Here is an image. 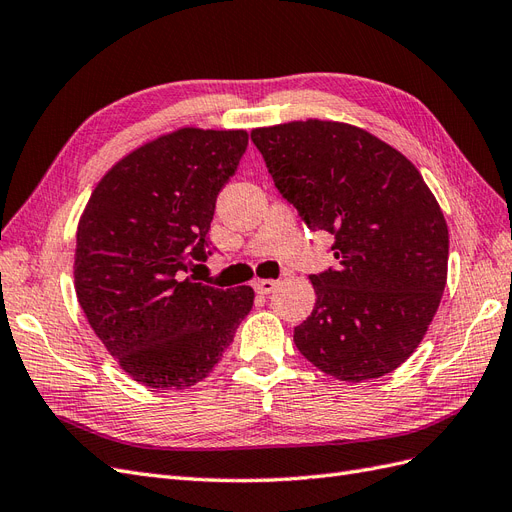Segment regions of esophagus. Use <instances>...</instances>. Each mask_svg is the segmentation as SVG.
<instances>
[{
	"label": "esophagus",
	"instance_id": "1",
	"mask_svg": "<svg viewBox=\"0 0 512 512\" xmlns=\"http://www.w3.org/2000/svg\"><path fill=\"white\" fill-rule=\"evenodd\" d=\"M277 288V282L275 280H256L254 282V290L258 292V294H269V292H273Z\"/></svg>",
	"mask_w": 512,
	"mask_h": 512
}]
</instances>
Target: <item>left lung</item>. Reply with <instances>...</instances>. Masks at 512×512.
Segmentation results:
<instances>
[{
  "instance_id": "obj_1",
  "label": "left lung",
  "mask_w": 512,
  "mask_h": 512,
  "mask_svg": "<svg viewBox=\"0 0 512 512\" xmlns=\"http://www.w3.org/2000/svg\"><path fill=\"white\" fill-rule=\"evenodd\" d=\"M252 141L305 224L335 235L339 267L309 275L316 305L294 344L337 380L389 374L423 342L446 286L436 196L404 153L350 123H277Z\"/></svg>"
}]
</instances>
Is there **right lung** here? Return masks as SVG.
<instances>
[{
  "label": "right lung",
  "instance_id": "obj_1",
  "mask_svg": "<svg viewBox=\"0 0 512 512\" xmlns=\"http://www.w3.org/2000/svg\"><path fill=\"white\" fill-rule=\"evenodd\" d=\"M245 147V130L162 134L108 168L81 213L76 299L108 354L149 389L207 378L254 305L250 286L183 277L207 258L215 198Z\"/></svg>",
  "mask_w": 512,
  "mask_h": 512
}]
</instances>
